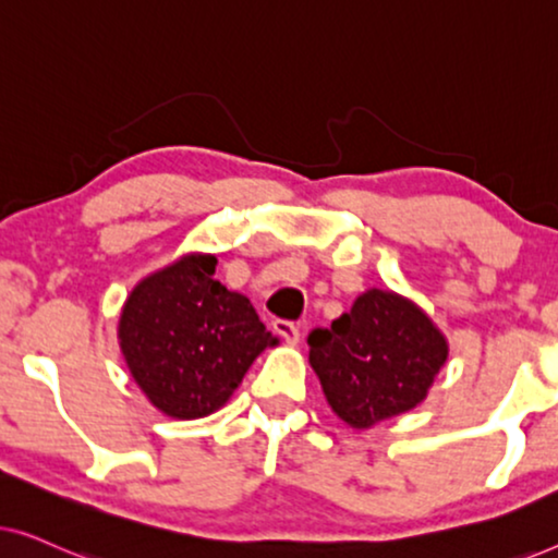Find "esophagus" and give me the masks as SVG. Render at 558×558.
<instances>
[{"mask_svg": "<svg viewBox=\"0 0 558 558\" xmlns=\"http://www.w3.org/2000/svg\"><path fill=\"white\" fill-rule=\"evenodd\" d=\"M274 330H277V335H281L289 345H294V342L300 340V325L292 323V319H277V323H274Z\"/></svg>", "mask_w": 558, "mask_h": 558, "instance_id": "esophagus-1", "label": "esophagus"}]
</instances>
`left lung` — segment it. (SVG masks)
<instances>
[{
  "instance_id": "obj_1",
  "label": "left lung",
  "mask_w": 558,
  "mask_h": 558,
  "mask_svg": "<svg viewBox=\"0 0 558 558\" xmlns=\"http://www.w3.org/2000/svg\"><path fill=\"white\" fill-rule=\"evenodd\" d=\"M310 363L342 422L368 429L424 401L447 361V340L416 304L371 289L353 310L315 327Z\"/></svg>"
}]
</instances>
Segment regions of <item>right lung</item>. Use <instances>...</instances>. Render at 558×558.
Wrapping results in <instances>:
<instances>
[{
  "mask_svg": "<svg viewBox=\"0 0 558 558\" xmlns=\"http://www.w3.org/2000/svg\"><path fill=\"white\" fill-rule=\"evenodd\" d=\"M213 274L216 256L180 258L136 284L121 312L129 371L167 416L213 414L274 342L254 304Z\"/></svg>",
  "mask_w": 558,
  "mask_h": 558,
  "instance_id": "right-lung-1",
  "label": "right lung"
}]
</instances>
